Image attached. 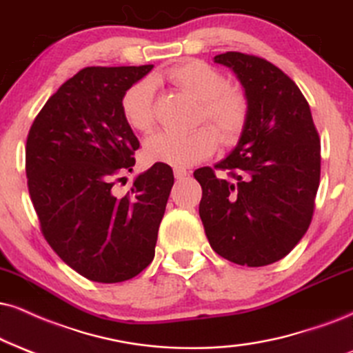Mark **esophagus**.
Segmentation results:
<instances>
[{
	"label": "esophagus",
	"mask_w": 353,
	"mask_h": 353,
	"mask_svg": "<svg viewBox=\"0 0 353 353\" xmlns=\"http://www.w3.org/2000/svg\"><path fill=\"white\" fill-rule=\"evenodd\" d=\"M173 175H175L176 180H183V178L188 175V172H186L185 168H173Z\"/></svg>",
	"instance_id": "34e87169"
}]
</instances>
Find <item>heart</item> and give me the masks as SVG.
<instances>
[{
  "instance_id": "heart-1",
  "label": "heart",
  "mask_w": 353,
  "mask_h": 353,
  "mask_svg": "<svg viewBox=\"0 0 353 353\" xmlns=\"http://www.w3.org/2000/svg\"><path fill=\"white\" fill-rule=\"evenodd\" d=\"M167 80L201 103L198 121H208L224 145H232L241 137L249 114V104L241 90L228 85V78L203 60H186L165 72ZM155 83L142 78L125 91L123 116L130 128L147 132L155 121ZM216 134L210 128H199L185 134L157 132L143 143V155L150 163L190 167L214 154Z\"/></svg>"
}]
</instances>
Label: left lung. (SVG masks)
I'll use <instances>...</instances> for the list:
<instances>
[{
	"mask_svg": "<svg viewBox=\"0 0 353 353\" xmlns=\"http://www.w3.org/2000/svg\"><path fill=\"white\" fill-rule=\"evenodd\" d=\"M243 86L249 114L237 145L193 173L212 250L229 262L263 267L286 256L311 224L321 176L319 134L310 104L291 78L265 59L216 55Z\"/></svg>",
	"mask_w": 353,
	"mask_h": 353,
	"instance_id": "obj_1",
	"label": "left lung"
}]
</instances>
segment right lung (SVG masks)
<instances>
[{"instance_id":"right-lung-1","label":"right lung","mask_w":353,"mask_h":353,"mask_svg":"<svg viewBox=\"0 0 353 353\" xmlns=\"http://www.w3.org/2000/svg\"><path fill=\"white\" fill-rule=\"evenodd\" d=\"M152 68H83L52 94L29 130L26 175L43 237L91 281L130 280L155 255L173 170L155 163L128 194L112 190L132 172L139 149L121 103Z\"/></svg>"}]
</instances>
